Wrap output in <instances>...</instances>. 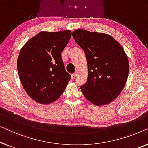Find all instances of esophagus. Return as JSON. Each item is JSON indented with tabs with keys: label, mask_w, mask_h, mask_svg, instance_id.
<instances>
[{
	"label": "esophagus",
	"mask_w": 148,
	"mask_h": 148,
	"mask_svg": "<svg viewBox=\"0 0 148 148\" xmlns=\"http://www.w3.org/2000/svg\"><path fill=\"white\" fill-rule=\"evenodd\" d=\"M75 77H76V74L75 73H73L71 75V78L73 79H75Z\"/></svg>",
	"instance_id": "34e87169"
}]
</instances>
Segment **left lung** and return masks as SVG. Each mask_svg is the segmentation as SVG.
I'll list each match as a JSON object with an SVG mask.
<instances>
[{
    "label": "left lung",
    "mask_w": 148,
    "mask_h": 148,
    "mask_svg": "<svg viewBox=\"0 0 148 148\" xmlns=\"http://www.w3.org/2000/svg\"><path fill=\"white\" fill-rule=\"evenodd\" d=\"M72 36L84 51L88 63V79L80 88L83 94L97 106L112 102L128 77L129 64L123 47L108 34L81 29Z\"/></svg>",
    "instance_id": "obj_1"
}]
</instances>
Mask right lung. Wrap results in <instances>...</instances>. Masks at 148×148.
I'll return each instance as SVG.
<instances>
[{"instance_id":"1","label":"right lung","mask_w":148,"mask_h":148,"mask_svg":"<svg viewBox=\"0 0 148 148\" xmlns=\"http://www.w3.org/2000/svg\"><path fill=\"white\" fill-rule=\"evenodd\" d=\"M71 37L70 30L42 32L20 50L17 63L19 79L36 102L50 104L65 90L71 76L64 69L61 52Z\"/></svg>"}]
</instances>
